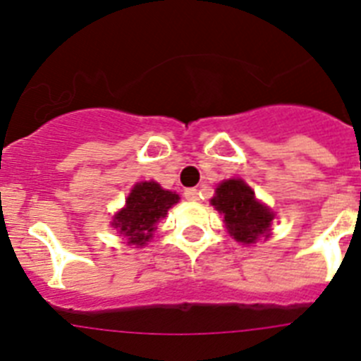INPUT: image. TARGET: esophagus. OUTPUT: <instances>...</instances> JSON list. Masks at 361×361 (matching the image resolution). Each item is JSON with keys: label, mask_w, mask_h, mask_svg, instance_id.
<instances>
[{"label": "esophagus", "mask_w": 361, "mask_h": 361, "mask_svg": "<svg viewBox=\"0 0 361 361\" xmlns=\"http://www.w3.org/2000/svg\"><path fill=\"white\" fill-rule=\"evenodd\" d=\"M184 197H186V200H190V202H197V200H199V191L186 190L184 191Z\"/></svg>", "instance_id": "1"}]
</instances>
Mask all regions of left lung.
I'll use <instances>...</instances> for the list:
<instances>
[{"instance_id":"left-lung-1","label":"left lung","mask_w":361,"mask_h":361,"mask_svg":"<svg viewBox=\"0 0 361 361\" xmlns=\"http://www.w3.org/2000/svg\"><path fill=\"white\" fill-rule=\"evenodd\" d=\"M212 206L224 216L228 233L237 242L255 244L260 237H269L275 213L255 197V191L242 178L222 180Z\"/></svg>"}]
</instances>
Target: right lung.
<instances>
[{
    "label": "right lung",
    "mask_w": 361,
    "mask_h": 361,
    "mask_svg": "<svg viewBox=\"0 0 361 361\" xmlns=\"http://www.w3.org/2000/svg\"><path fill=\"white\" fill-rule=\"evenodd\" d=\"M178 199L180 197L175 191L162 190L155 180L137 183L130 191L124 208L114 215L111 228L126 238L128 245H145Z\"/></svg>",
    "instance_id": "obj_1"
}]
</instances>
